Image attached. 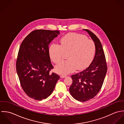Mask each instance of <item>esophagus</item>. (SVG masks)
<instances>
[{"label":"esophagus","mask_w":124,"mask_h":124,"mask_svg":"<svg viewBox=\"0 0 124 124\" xmlns=\"http://www.w3.org/2000/svg\"><path fill=\"white\" fill-rule=\"evenodd\" d=\"M60 77L61 78H64L65 77H66V75H60Z\"/></svg>","instance_id":"obj_1"}]
</instances>
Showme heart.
<instances>
[{"instance_id": "b5f03b06", "label": "heart", "mask_w": 124, "mask_h": 124, "mask_svg": "<svg viewBox=\"0 0 124 124\" xmlns=\"http://www.w3.org/2000/svg\"><path fill=\"white\" fill-rule=\"evenodd\" d=\"M60 45L52 44L49 48L51 60L55 64L62 59L64 53L69 52L68 60L61 62L55 67L56 71L66 75L76 69L85 68L92 61L95 46L93 41L82 34L70 33L62 37Z\"/></svg>"}]
</instances>
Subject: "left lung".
Returning a JSON list of instances; mask_svg holds the SVG:
<instances>
[{"instance_id": "left-lung-1", "label": "left lung", "mask_w": 124, "mask_h": 124, "mask_svg": "<svg viewBox=\"0 0 124 124\" xmlns=\"http://www.w3.org/2000/svg\"><path fill=\"white\" fill-rule=\"evenodd\" d=\"M84 30L88 32L94 42L95 54L89 67L71 76L73 82L70 88V92L74 99L80 101L90 100L97 94L107 70L105 56L100 41L91 31Z\"/></svg>"}]
</instances>
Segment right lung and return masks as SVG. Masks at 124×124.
Segmentation results:
<instances>
[{
	"label": "right lung",
	"instance_id": "right-lung-1",
	"mask_svg": "<svg viewBox=\"0 0 124 124\" xmlns=\"http://www.w3.org/2000/svg\"><path fill=\"white\" fill-rule=\"evenodd\" d=\"M59 31L35 30L23 40L16 61V70L21 86L30 98L41 101L51 94L60 77L50 73L49 45Z\"/></svg>",
	"mask_w": 124,
	"mask_h": 124
}]
</instances>
